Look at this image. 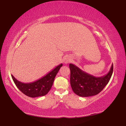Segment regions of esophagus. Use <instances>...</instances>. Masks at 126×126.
Segmentation results:
<instances>
[{
    "mask_svg": "<svg viewBox=\"0 0 126 126\" xmlns=\"http://www.w3.org/2000/svg\"><path fill=\"white\" fill-rule=\"evenodd\" d=\"M71 62V58L69 57H66L64 60V62L65 64H68Z\"/></svg>",
    "mask_w": 126,
    "mask_h": 126,
    "instance_id": "1",
    "label": "esophagus"
}]
</instances>
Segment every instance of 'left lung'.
Returning <instances> with one entry per match:
<instances>
[{
    "label": "left lung",
    "instance_id": "1",
    "mask_svg": "<svg viewBox=\"0 0 126 126\" xmlns=\"http://www.w3.org/2000/svg\"><path fill=\"white\" fill-rule=\"evenodd\" d=\"M71 70L70 83L72 90L80 97H90L97 95L103 90L109 82L113 73L112 64L108 73L105 76L96 77L86 73L76 65L69 64Z\"/></svg>",
    "mask_w": 126,
    "mask_h": 126
}]
</instances>
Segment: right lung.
<instances>
[{"label": "right lung", "instance_id": "right-lung-1", "mask_svg": "<svg viewBox=\"0 0 126 126\" xmlns=\"http://www.w3.org/2000/svg\"><path fill=\"white\" fill-rule=\"evenodd\" d=\"M62 65V64H61L43 77L40 78L35 82L28 83H24L19 82L16 79L13 75H12V77L17 88L25 95L32 98L44 96L50 91L54 82L55 76Z\"/></svg>", "mask_w": 126, "mask_h": 126}]
</instances>
